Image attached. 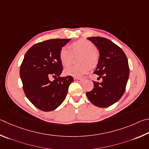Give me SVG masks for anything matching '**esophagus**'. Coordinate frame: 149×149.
Here are the masks:
<instances>
[{
    "mask_svg": "<svg viewBox=\"0 0 149 149\" xmlns=\"http://www.w3.org/2000/svg\"><path fill=\"white\" fill-rule=\"evenodd\" d=\"M74 80L75 82H81L83 80L82 79H80V78H77V77L74 78Z\"/></svg>",
    "mask_w": 149,
    "mask_h": 149,
    "instance_id": "34e87169",
    "label": "esophagus"
}]
</instances>
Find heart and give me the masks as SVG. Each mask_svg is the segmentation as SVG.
Here are the masks:
<instances>
[{
  "mask_svg": "<svg viewBox=\"0 0 149 149\" xmlns=\"http://www.w3.org/2000/svg\"><path fill=\"white\" fill-rule=\"evenodd\" d=\"M70 49L73 53L81 52L79 57L80 63L73 65L65 69V74L74 77H80L87 73L98 61V55L95 52V46L92 42L86 39H80L71 44ZM68 47H63L59 51V57L61 64L65 67L72 63L73 54Z\"/></svg>",
  "mask_w": 149,
  "mask_h": 149,
  "instance_id": "1",
  "label": "heart"
}]
</instances>
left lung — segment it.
I'll list each match as a JSON object with an SVG mask.
<instances>
[{"label": "left lung", "instance_id": "left-lung-1", "mask_svg": "<svg viewBox=\"0 0 149 149\" xmlns=\"http://www.w3.org/2000/svg\"><path fill=\"white\" fill-rule=\"evenodd\" d=\"M100 52L97 66L93 73L101 82H93L92 91L86 93L88 100L98 107L106 108L117 102L123 95L129 78L127 57L118 46L107 38L93 36L87 38Z\"/></svg>", "mask_w": 149, "mask_h": 149}]
</instances>
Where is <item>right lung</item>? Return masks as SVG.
I'll use <instances>...</instances> for the list:
<instances>
[{"label":"right lung","mask_w":149,"mask_h":149,"mask_svg":"<svg viewBox=\"0 0 149 149\" xmlns=\"http://www.w3.org/2000/svg\"><path fill=\"white\" fill-rule=\"evenodd\" d=\"M70 39H51L34 44L20 66L23 89L29 100L42 111L57 109L66 97L73 77H61L63 65L59 54ZM54 78L53 81L50 80Z\"/></svg>","instance_id":"add662e5"}]
</instances>
